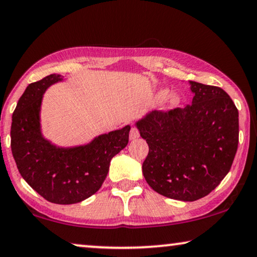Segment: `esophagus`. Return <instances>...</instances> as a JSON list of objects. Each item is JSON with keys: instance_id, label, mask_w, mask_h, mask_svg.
I'll return each instance as SVG.
<instances>
[{"instance_id": "1", "label": "esophagus", "mask_w": 257, "mask_h": 257, "mask_svg": "<svg viewBox=\"0 0 257 257\" xmlns=\"http://www.w3.org/2000/svg\"><path fill=\"white\" fill-rule=\"evenodd\" d=\"M139 138V131H138V128L135 127V126H132L131 127V131H130V139L131 140H135Z\"/></svg>"}]
</instances>
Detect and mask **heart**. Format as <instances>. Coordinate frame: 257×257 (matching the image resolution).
<instances>
[{
  "mask_svg": "<svg viewBox=\"0 0 257 257\" xmlns=\"http://www.w3.org/2000/svg\"><path fill=\"white\" fill-rule=\"evenodd\" d=\"M167 94H168V90H167V89H162V90H160L158 92L156 97H158L159 99H162ZM181 102H182V96L178 94V92H173V94H169V96L165 99L167 109H174V107H177L181 104Z\"/></svg>",
  "mask_w": 257,
  "mask_h": 257,
  "instance_id": "obj_1",
  "label": "heart"
}]
</instances>
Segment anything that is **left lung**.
<instances>
[{"label":"left lung","mask_w":257,"mask_h":257,"mask_svg":"<svg viewBox=\"0 0 257 257\" xmlns=\"http://www.w3.org/2000/svg\"><path fill=\"white\" fill-rule=\"evenodd\" d=\"M189 83L190 105L152 111L136 122L150 147L145 180L160 195L183 202L203 198L220 184L239 144V112L227 92Z\"/></svg>","instance_id":"obj_1"}]
</instances>
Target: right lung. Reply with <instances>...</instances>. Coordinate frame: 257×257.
<instances>
[{
    "instance_id": "obj_1",
    "label": "right lung",
    "mask_w": 257,
    "mask_h": 257,
    "mask_svg": "<svg viewBox=\"0 0 257 257\" xmlns=\"http://www.w3.org/2000/svg\"><path fill=\"white\" fill-rule=\"evenodd\" d=\"M64 76L51 74L28 85L11 122V152L22 177L33 190L55 204H75L99 190L110 161L128 143L131 126L101 135L89 144L59 147L44 138L40 107L44 92Z\"/></svg>"
}]
</instances>
